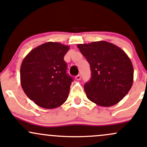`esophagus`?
<instances>
[{"label": "esophagus", "mask_w": 147, "mask_h": 147, "mask_svg": "<svg viewBox=\"0 0 147 147\" xmlns=\"http://www.w3.org/2000/svg\"><path fill=\"white\" fill-rule=\"evenodd\" d=\"M75 79L77 80H81V75H78L76 77H75Z\"/></svg>", "instance_id": "esophagus-1"}]
</instances>
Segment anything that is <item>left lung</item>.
<instances>
[{
    "label": "left lung",
    "instance_id": "left-lung-1",
    "mask_svg": "<svg viewBox=\"0 0 147 147\" xmlns=\"http://www.w3.org/2000/svg\"><path fill=\"white\" fill-rule=\"evenodd\" d=\"M90 65L92 76L84 86L87 98L96 105L111 107L121 101L131 89L134 68L119 47L107 41L78 44Z\"/></svg>",
    "mask_w": 147,
    "mask_h": 147
}]
</instances>
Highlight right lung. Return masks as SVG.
Listing matches in <instances>:
<instances>
[{
    "mask_svg": "<svg viewBox=\"0 0 147 147\" xmlns=\"http://www.w3.org/2000/svg\"><path fill=\"white\" fill-rule=\"evenodd\" d=\"M69 47L48 42L32 49L20 67V83L38 106L54 109L67 100L73 79L67 75L64 56Z\"/></svg>",
    "mask_w": 147,
    "mask_h": 147,
    "instance_id": "right-lung-1",
    "label": "right lung"
}]
</instances>
